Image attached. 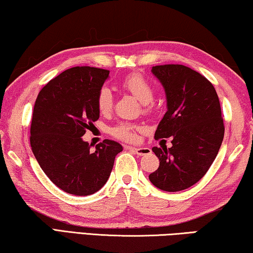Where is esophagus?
<instances>
[{
  "label": "esophagus",
  "instance_id": "1",
  "mask_svg": "<svg viewBox=\"0 0 253 253\" xmlns=\"http://www.w3.org/2000/svg\"><path fill=\"white\" fill-rule=\"evenodd\" d=\"M126 149L134 151V153L139 155V156H145V155H149L151 153V150H150V148H148V147H139V148H135V147L126 146Z\"/></svg>",
  "mask_w": 253,
  "mask_h": 253
}]
</instances>
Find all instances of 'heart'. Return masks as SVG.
<instances>
[{"label":"heart","instance_id":"1","mask_svg":"<svg viewBox=\"0 0 253 253\" xmlns=\"http://www.w3.org/2000/svg\"><path fill=\"white\" fill-rule=\"evenodd\" d=\"M121 86L142 104H148L154 98L153 87L139 73H132V75L126 76L121 81ZM96 104L102 113H106L111 110L112 104H113V96H112V92L107 87H102L99 89L96 98ZM138 130L139 127L133 126V124L123 122L112 127L111 133L116 138L124 140V141H134L137 139Z\"/></svg>","mask_w":253,"mask_h":253}]
</instances>
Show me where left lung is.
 Wrapping results in <instances>:
<instances>
[{
	"instance_id": "8db88e82",
	"label": "left lung",
	"mask_w": 253,
	"mask_h": 253,
	"mask_svg": "<svg viewBox=\"0 0 253 253\" xmlns=\"http://www.w3.org/2000/svg\"><path fill=\"white\" fill-rule=\"evenodd\" d=\"M165 90L167 111L155 139L172 137V147H154L159 167L149 175L156 188L182 191L203 177L218 154L224 123L218 96L211 81L181 64L151 69Z\"/></svg>"
}]
</instances>
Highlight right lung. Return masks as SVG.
Listing matches in <instances>:
<instances>
[{"label": "right lung", "instance_id": "right-lung-1", "mask_svg": "<svg viewBox=\"0 0 253 253\" xmlns=\"http://www.w3.org/2000/svg\"><path fill=\"white\" fill-rule=\"evenodd\" d=\"M110 71L91 67L65 70L40 91L34 106L30 145L50 181L75 196H89L106 183L123 147L105 139L90 150L81 138L99 119L96 98Z\"/></svg>", "mask_w": 253, "mask_h": 253}]
</instances>
